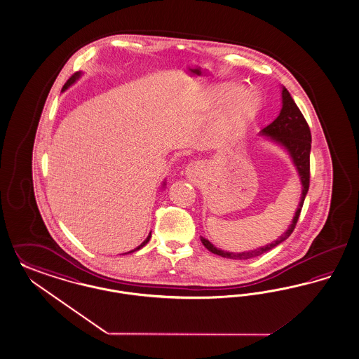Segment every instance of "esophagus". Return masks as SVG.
<instances>
[{"label": "esophagus", "mask_w": 359, "mask_h": 359, "mask_svg": "<svg viewBox=\"0 0 359 359\" xmlns=\"http://www.w3.org/2000/svg\"><path fill=\"white\" fill-rule=\"evenodd\" d=\"M201 171V164L200 163H192L189 164V168H188V176L192 177V179H196L198 173Z\"/></svg>", "instance_id": "obj_1"}]
</instances>
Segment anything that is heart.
I'll use <instances>...</instances> for the list:
<instances>
[{
	"instance_id": "b5f03b06",
	"label": "heart",
	"mask_w": 359,
	"mask_h": 359,
	"mask_svg": "<svg viewBox=\"0 0 359 359\" xmlns=\"http://www.w3.org/2000/svg\"><path fill=\"white\" fill-rule=\"evenodd\" d=\"M216 102H226L233 99V103L222 118L217 126L219 134H231L236 128L241 127L255 114L259 107V95L253 90H243L235 85H222L216 87L213 93Z\"/></svg>"
}]
</instances>
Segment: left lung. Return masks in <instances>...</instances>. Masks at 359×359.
Instances as JSON below:
<instances>
[{
	"instance_id": "left-lung-1",
	"label": "left lung",
	"mask_w": 359,
	"mask_h": 359,
	"mask_svg": "<svg viewBox=\"0 0 359 359\" xmlns=\"http://www.w3.org/2000/svg\"><path fill=\"white\" fill-rule=\"evenodd\" d=\"M262 134L271 136L273 140L283 144L285 149H287L292 159L294 161L298 173L301 176V182H302V196H301V201H299V207L297 210L293 222H292L290 226L287 228V231L285 232L284 235L280 236V238H277L272 244L255 249V250L243 252V253L225 252V250L213 247V244H210L207 238H204V237L200 238L203 245L207 248L210 252L217 255V256L225 257V259H233V260L252 259V257L260 256L262 253L271 250L272 248L277 247L280 243L286 240L289 236L293 233V231L296 228L299 213H301L304 201H305V196L309 191L310 147H311V134H310L309 124L306 122V119L304 118L302 112L299 111V109L297 107L294 100L290 97L289 91L285 87L283 88V109H281V112L273 123L266 126L265 128H262Z\"/></svg>"
}]
</instances>
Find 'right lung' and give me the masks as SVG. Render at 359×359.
<instances>
[{
    "label": "right lung",
    "mask_w": 359,
    "mask_h": 359,
    "mask_svg": "<svg viewBox=\"0 0 359 359\" xmlns=\"http://www.w3.org/2000/svg\"><path fill=\"white\" fill-rule=\"evenodd\" d=\"M78 76H79V73H74V74L72 75V76L67 79V82L65 83V86H63L62 90H66V88L70 86L72 83H74V81L76 79V78H78ZM149 238H151V233H149V237H147V238H146V240H144V241H143V243H142L139 247L136 248V249H134V250H137V249H140V248L144 247V245L149 243ZM134 250H131V252H134Z\"/></svg>",
    "instance_id": "1"
}]
</instances>
